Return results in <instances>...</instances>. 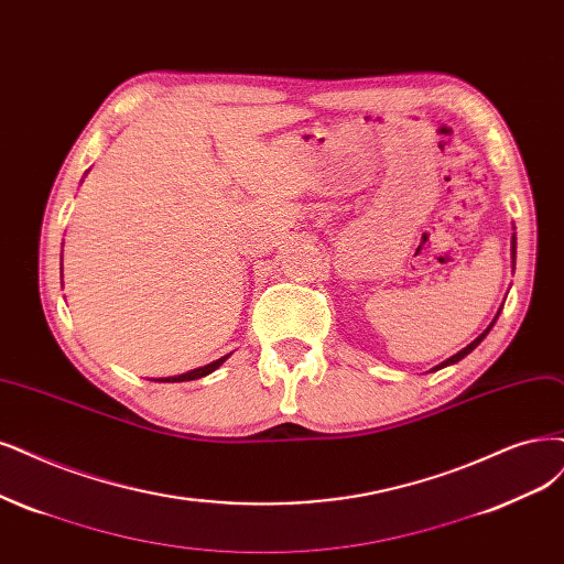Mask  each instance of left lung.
I'll return each mask as SVG.
<instances>
[{"label":"left lung","mask_w":564,"mask_h":564,"mask_svg":"<svg viewBox=\"0 0 564 564\" xmlns=\"http://www.w3.org/2000/svg\"><path fill=\"white\" fill-rule=\"evenodd\" d=\"M511 260H513V267H516V232H513V237H511ZM499 311H502V306H499ZM499 311H497V314H495L492 323H490V325H488V327H486V329L481 332V335H478V337H476V339H474L471 344H467V346H465L463 350H457V352H455V356H451L448 360H444V362H440V365H436V367H434L432 371H436V369H444V367H448V365H455V362H460V360H463L465 356H469V352H471V350H474V348H476L478 344H481V341H484V339L488 337V332L492 329L495 321L499 318Z\"/></svg>","instance_id":"1"}]
</instances>
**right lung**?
<instances>
[{
	"label": "right lung",
	"mask_w": 564,
	"mask_h": 564,
	"mask_svg": "<svg viewBox=\"0 0 564 564\" xmlns=\"http://www.w3.org/2000/svg\"><path fill=\"white\" fill-rule=\"evenodd\" d=\"M229 356H232V352H227V356H223V358H218V360H214V362H208V365H204V367H197V369H191V371H185V373H178V377H164V379H153V381H160V383H183V381H195V379H202V377H208V373L212 371H216Z\"/></svg>",
	"instance_id": "1"
}]
</instances>
